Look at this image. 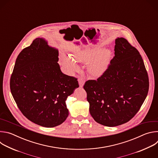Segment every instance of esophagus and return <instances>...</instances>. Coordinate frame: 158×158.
<instances>
[{
    "mask_svg": "<svg viewBox=\"0 0 158 158\" xmlns=\"http://www.w3.org/2000/svg\"><path fill=\"white\" fill-rule=\"evenodd\" d=\"M85 79L82 77H78V82H79V86L81 87H82L84 83H85Z\"/></svg>",
    "mask_w": 158,
    "mask_h": 158,
    "instance_id": "34e87169",
    "label": "esophagus"
}]
</instances>
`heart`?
Listing matches in <instances>:
<instances>
[{"mask_svg":"<svg viewBox=\"0 0 158 158\" xmlns=\"http://www.w3.org/2000/svg\"><path fill=\"white\" fill-rule=\"evenodd\" d=\"M73 59L66 55L61 57V62L64 67L69 73H74L79 69V67L76 62L87 63L88 71L91 76L97 77L101 76L109 63L110 52L109 50L90 48L76 50L72 55Z\"/></svg>","mask_w":158,"mask_h":158,"instance_id":"obj_1","label":"heart"}]
</instances>
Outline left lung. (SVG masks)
<instances>
[{
	"mask_svg": "<svg viewBox=\"0 0 158 158\" xmlns=\"http://www.w3.org/2000/svg\"><path fill=\"white\" fill-rule=\"evenodd\" d=\"M114 57L97 80H88L89 112L102 125L114 127L130 121L140 109L149 90V77L139 51L124 38L116 39Z\"/></svg>",
	"mask_w": 158,
	"mask_h": 158,
	"instance_id": "8db88e82",
	"label": "left lung"
}]
</instances>
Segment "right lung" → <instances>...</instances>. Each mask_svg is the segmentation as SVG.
<instances>
[{
  "label": "right lung",
  "mask_w": 158,
  "mask_h": 158,
  "mask_svg": "<svg viewBox=\"0 0 158 158\" xmlns=\"http://www.w3.org/2000/svg\"><path fill=\"white\" fill-rule=\"evenodd\" d=\"M59 52L37 38L22 50L10 77L12 95L26 118L46 127L61 124L69 115L65 101L79 87L77 79L62 73Z\"/></svg>",
  "instance_id": "1"
}]
</instances>
